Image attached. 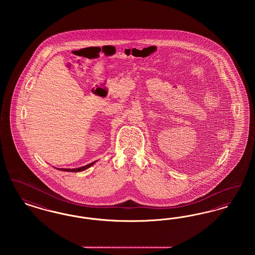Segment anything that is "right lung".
<instances>
[{
    "label": "right lung",
    "instance_id": "add662e5",
    "mask_svg": "<svg viewBox=\"0 0 255 255\" xmlns=\"http://www.w3.org/2000/svg\"><path fill=\"white\" fill-rule=\"evenodd\" d=\"M96 163V161L92 162V163H89L87 165H84L82 167H78V168H73V169H69V168H57V169L62 170V171H67V172H81V171H84V170L88 169L89 167H91L92 165H94Z\"/></svg>",
    "mask_w": 255,
    "mask_h": 255
}]
</instances>
